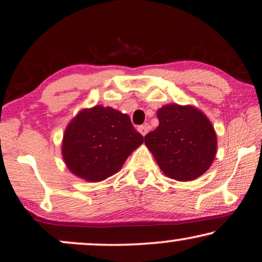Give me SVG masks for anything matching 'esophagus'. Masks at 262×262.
I'll return each instance as SVG.
<instances>
[{
	"instance_id": "esophagus-1",
	"label": "esophagus",
	"mask_w": 262,
	"mask_h": 262,
	"mask_svg": "<svg viewBox=\"0 0 262 262\" xmlns=\"http://www.w3.org/2000/svg\"><path fill=\"white\" fill-rule=\"evenodd\" d=\"M138 131H139V134H141L143 137H144V136L148 134V131H149V126L148 125H142V126H139L138 127Z\"/></svg>"
}]
</instances>
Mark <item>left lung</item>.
Returning <instances> with one entry per match:
<instances>
[{
  "label": "left lung",
  "mask_w": 262,
  "mask_h": 262,
  "mask_svg": "<svg viewBox=\"0 0 262 262\" xmlns=\"http://www.w3.org/2000/svg\"><path fill=\"white\" fill-rule=\"evenodd\" d=\"M159 126L145 136L161 170L178 181L194 180L209 169L217 150L212 124L193 106L169 103L157 111Z\"/></svg>",
  "instance_id": "obj_1"
}]
</instances>
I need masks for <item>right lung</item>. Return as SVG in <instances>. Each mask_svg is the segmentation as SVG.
Returning <instances> with one entry per match:
<instances>
[{
	"instance_id": "1",
	"label": "right lung",
	"mask_w": 262,
	"mask_h": 262,
	"mask_svg": "<svg viewBox=\"0 0 262 262\" xmlns=\"http://www.w3.org/2000/svg\"><path fill=\"white\" fill-rule=\"evenodd\" d=\"M130 117L111 107L82 110L66 128L62 155L76 177L91 182L116 174L143 143Z\"/></svg>"
}]
</instances>
